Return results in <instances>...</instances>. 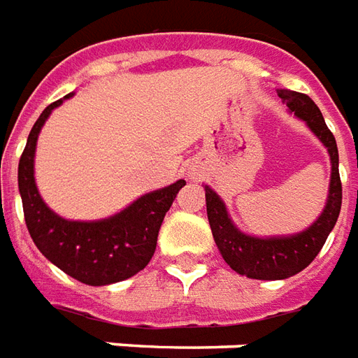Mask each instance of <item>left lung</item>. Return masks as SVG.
<instances>
[{
  "mask_svg": "<svg viewBox=\"0 0 358 358\" xmlns=\"http://www.w3.org/2000/svg\"><path fill=\"white\" fill-rule=\"evenodd\" d=\"M279 96L288 106V110L294 112V115L303 119L307 127L319 136L320 142L327 145L330 163H332L330 192H328V201L322 214L306 231L290 235V237L258 239V237L241 233L233 226L227 216L226 205L210 187H205L208 224L213 229V237L218 245L220 254L233 271L246 275L248 279L279 280L292 277L300 273L301 269H306L320 252L322 245L327 243L328 235L338 222L341 208V180L340 169H338L340 157H338L334 134L324 123V117L317 104L307 94L282 89L279 91Z\"/></svg>",
  "mask_w": 358,
  "mask_h": 358,
  "instance_id": "1",
  "label": "left lung"
}]
</instances>
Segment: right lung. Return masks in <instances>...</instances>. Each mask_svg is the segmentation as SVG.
Instances as JSON below:
<instances>
[{
    "label": "right lung",
    "mask_w": 358,
    "mask_h": 358,
    "mask_svg": "<svg viewBox=\"0 0 358 358\" xmlns=\"http://www.w3.org/2000/svg\"><path fill=\"white\" fill-rule=\"evenodd\" d=\"M60 104L62 98L45 108L20 155L18 189L26 227L39 252L79 282L102 287L125 280L150 264L163 218L186 182L178 180L172 186L145 193L125 210L100 222H70L57 216L39 197L34 180V153L41 127Z\"/></svg>",
    "instance_id": "obj_1"
}]
</instances>
